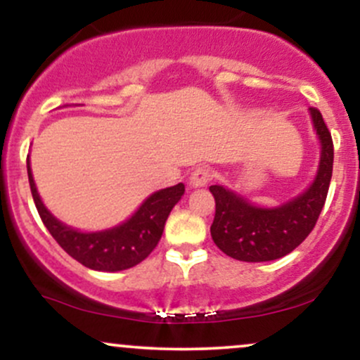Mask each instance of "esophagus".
<instances>
[{
	"mask_svg": "<svg viewBox=\"0 0 360 360\" xmlns=\"http://www.w3.org/2000/svg\"><path fill=\"white\" fill-rule=\"evenodd\" d=\"M212 171L206 167H198L194 169L191 177H189V183H191L193 188H203V186H206L212 181Z\"/></svg>",
	"mask_w": 360,
	"mask_h": 360,
	"instance_id": "esophagus-1",
	"label": "esophagus"
}]
</instances>
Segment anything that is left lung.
<instances>
[{"label": "left lung", "mask_w": 360, "mask_h": 360, "mask_svg": "<svg viewBox=\"0 0 360 360\" xmlns=\"http://www.w3.org/2000/svg\"><path fill=\"white\" fill-rule=\"evenodd\" d=\"M321 142L318 174L313 184L279 208H259L223 186H210L214 196L212 238L221 252L243 262H266L289 254L315 229L328 194L333 171V142L323 117L309 108Z\"/></svg>", "instance_id": "left-lung-1"}]
</instances>
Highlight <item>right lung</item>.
Instances as JSON below:
<instances>
[{
	"label": "right lung",
	"mask_w": 360,
	"mask_h": 360,
	"mask_svg": "<svg viewBox=\"0 0 360 360\" xmlns=\"http://www.w3.org/2000/svg\"><path fill=\"white\" fill-rule=\"evenodd\" d=\"M27 171L32 196L44 225L72 259L94 271H123L142 262L159 243L169 213L184 194L183 183L160 189L148 196L134 217L122 225L105 232L82 233L71 226H65L49 213L37 193L28 159Z\"/></svg>",
	"instance_id": "right-lung-1"
}]
</instances>
